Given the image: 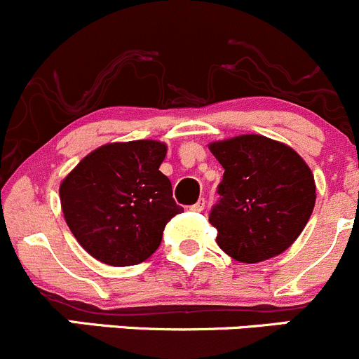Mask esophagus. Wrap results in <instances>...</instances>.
Wrapping results in <instances>:
<instances>
[{"instance_id": "obj_1", "label": "esophagus", "mask_w": 359, "mask_h": 359, "mask_svg": "<svg viewBox=\"0 0 359 359\" xmlns=\"http://www.w3.org/2000/svg\"><path fill=\"white\" fill-rule=\"evenodd\" d=\"M205 205H206L205 198H200V200L194 203V205L189 206V210H193V212H203V210H205Z\"/></svg>"}]
</instances>
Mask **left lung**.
<instances>
[{"label": "left lung", "instance_id": "8db88e82", "mask_svg": "<svg viewBox=\"0 0 359 359\" xmlns=\"http://www.w3.org/2000/svg\"><path fill=\"white\" fill-rule=\"evenodd\" d=\"M208 149L224 168L220 200L210 213L220 250L255 264L292 247L316 203L314 175L302 156L255 133L215 140Z\"/></svg>", "mask_w": 359, "mask_h": 359}]
</instances>
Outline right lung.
Wrapping results in <instances>:
<instances>
[{
    "label": "right lung",
    "mask_w": 359,
    "mask_h": 359,
    "mask_svg": "<svg viewBox=\"0 0 359 359\" xmlns=\"http://www.w3.org/2000/svg\"><path fill=\"white\" fill-rule=\"evenodd\" d=\"M166 144L111 142L86 154L60 182L64 219L93 259L135 266L156 252L166 224L182 213L159 172Z\"/></svg>",
    "instance_id": "right-lung-1"
}]
</instances>
